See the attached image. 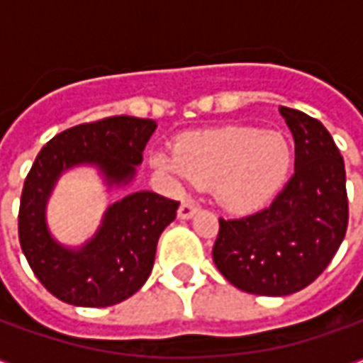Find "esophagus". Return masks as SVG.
Listing matches in <instances>:
<instances>
[{
    "instance_id": "obj_1",
    "label": "esophagus",
    "mask_w": 363,
    "mask_h": 363,
    "mask_svg": "<svg viewBox=\"0 0 363 363\" xmlns=\"http://www.w3.org/2000/svg\"><path fill=\"white\" fill-rule=\"evenodd\" d=\"M196 212L198 206L194 204L192 200H182L181 208H179V218H181V220H189V218H192Z\"/></svg>"
}]
</instances>
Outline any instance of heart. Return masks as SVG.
<instances>
[{"label":"heart","mask_w":363,"mask_h":363,"mask_svg":"<svg viewBox=\"0 0 363 363\" xmlns=\"http://www.w3.org/2000/svg\"><path fill=\"white\" fill-rule=\"evenodd\" d=\"M291 159V145L278 132L225 128L190 135L177 153H155L153 163L200 186L216 184V194L225 208L251 212L284 186Z\"/></svg>","instance_id":"heart-1"}]
</instances>
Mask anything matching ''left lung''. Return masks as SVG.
Instances as JSON below:
<instances>
[{"label":"left lung","mask_w":363,"mask_h":363,"mask_svg":"<svg viewBox=\"0 0 363 363\" xmlns=\"http://www.w3.org/2000/svg\"><path fill=\"white\" fill-rule=\"evenodd\" d=\"M296 142V173L272 204L239 220L220 218L213 262L235 288L289 296L319 278L348 228L344 159L317 118L280 106Z\"/></svg>","instance_id":"obj_1"}]
</instances>
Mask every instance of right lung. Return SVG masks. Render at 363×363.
Here are the masks:
<instances>
[{"label": "right lung", "mask_w": 363, "mask_h": 363, "mask_svg": "<svg viewBox=\"0 0 363 363\" xmlns=\"http://www.w3.org/2000/svg\"><path fill=\"white\" fill-rule=\"evenodd\" d=\"M155 120L111 116L64 130L36 155L21 194L19 241L35 276L52 296L77 307H108L134 296L150 278L157 241L179 202L150 190L108 206L93 239L67 249L46 225V202L60 174L95 165L108 186L134 179Z\"/></svg>", "instance_id": "add662e5"}]
</instances>
